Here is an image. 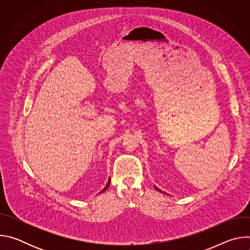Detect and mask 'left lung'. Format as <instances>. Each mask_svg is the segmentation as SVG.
I'll list each match as a JSON object with an SVG mask.
<instances>
[{"instance_id": "left-lung-1", "label": "left lung", "mask_w": 250, "mask_h": 250, "mask_svg": "<svg viewBox=\"0 0 250 250\" xmlns=\"http://www.w3.org/2000/svg\"><path fill=\"white\" fill-rule=\"evenodd\" d=\"M154 188H155V189H156V190H157V191H159V192H161V193H164V192H162V191H161V190H160V189H158V188H157V187H156V186H154Z\"/></svg>"}]
</instances>
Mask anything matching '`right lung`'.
<instances>
[{
	"label": "right lung",
	"mask_w": 250,
	"mask_h": 250,
	"mask_svg": "<svg viewBox=\"0 0 250 250\" xmlns=\"http://www.w3.org/2000/svg\"><path fill=\"white\" fill-rule=\"evenodd\" d=\"M110 182H111V179H109V182H108V184H106V186L100 192V193H103V192H104L106 189H108L109 188V186H110Z\"/></svg>",
	"instance_id": "right-lung-1"
}]
</instances>
